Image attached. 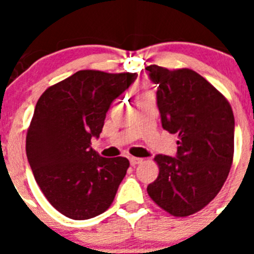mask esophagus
<instances>
[{
    "mask_svg": "<svg viewBox=\"0 0 254 254\" xmlns=\"http://www.w3.org/2000/svg\"><path fill=\"white\" fill-rule=\"evenodd\" d=\"M129 163H131V165H137V164L142 163V159H141V158H134V156H131V158H129Z\"/></svg>",
    "mask_w": 254,
    "mask_h": 254,
    "instance_id": "esophagus-1",
    "label": "esophagus"
}]
</instances>
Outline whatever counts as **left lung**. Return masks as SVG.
<instances>
[{
	"mask_svg": "<svg viewBox=\"0 0 254 254\" xmlns=\"http://www.w3.org/2000/svg\"><path fill=\"white\" fill-rule=\"evenodd\" d=\"M146 71L158 85L161 125L178 134L177 158L156 155L159 176L147 193L177 217L202 210L225 183L234 155V114L225 96L193 69L151 64Z\"/></svg>",
	"mask_w": 254,
	"mask_h": 254,
	"instance_id": "left-lung-1",
	"label": "left lung"
}]
</instances>
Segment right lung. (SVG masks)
<instances>
[{
  "mask_svg": "<svg viewBox=\"0 0 254 254\" xmlns=\"http://www.w3.org/2000/svg\"><path fill=\"white\" fill-rule=\"evenodd\" d=\"M137 73L81 69L40 95L26 133V156L46 198L64 216L86 220L113 202L128 159L93 150L105 114Z\"/></svg>",
  "mask_w": 254,
  "mask_h": 254,
  "instance_id": "add662e5",
  "label": "right lung"
}]
</instances>
